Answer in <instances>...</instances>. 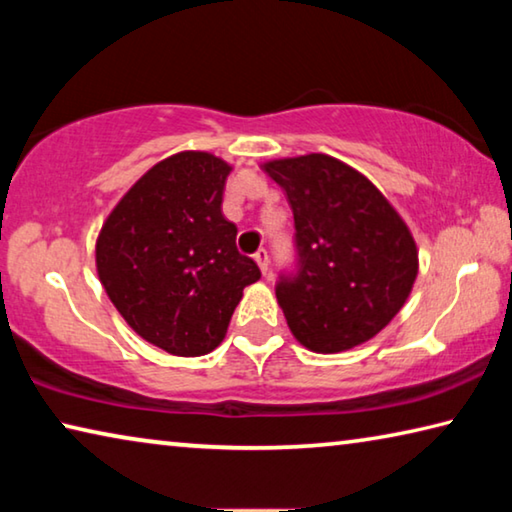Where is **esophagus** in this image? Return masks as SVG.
Instances as JSON below:
<instances>
[{
  "mask_svg": "<svg viewBox=\"0 0 512 512\" xmlns=\"http://www.w3.org/2000/svg\"><path fill=\"white\" fill-rule=\"evenodd\" d=\"M253 257H255V262L259 266V271L266 275L268 273V253H266V250H257Z\"/></svg>",
  "mask_w": 512,
  "mask_h": 512,
  "instance_id": "esophagus-1",
  "label": "esophagus"
}]
</instances>
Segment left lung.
Returning a JSON list of instances; mask_svg holds the SVG:
<instances>
[{
	"mask_svg": "<svg viewBox=\"0 0 512 512\" xmlns=\"http://www.w3.org/2000/svg\"><path fill=\"white\" fill-rule=\"evenodd\" d=\"M296 221L300 268L275 296L291 334L318 354L377 336L411 296L418 246L400 212L350 164L325 153L268 160Z\"/></svg>",
	"mask_w": 512,
	"mask_h": 512,
	"instance_id": "left-lung-1",
	"label": "left lung"
}]
</instances>
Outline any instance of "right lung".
I'll return each instance as SVG.
<instances>
[{"mask_svg": "<svg viewBox=\"0 0 512 512\" xmlns=\"http://www.w3.org/2000/svg\"><path fill=\"white\" fill-rule=\"evenodd\" d=\"M232 171L207 151H180L144 173L103 221L94 259L121 318L173 357L219 348L230 318L257 282L221 212Z\"/></svg>", "mask_w": 512, "mask_h": 512, "instance_id": "right-lung-1", "label": "right lung"}]
</instances>
